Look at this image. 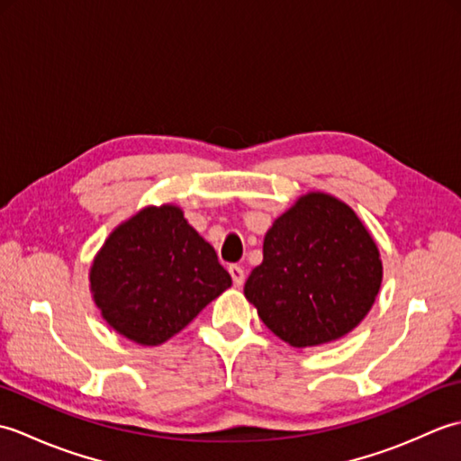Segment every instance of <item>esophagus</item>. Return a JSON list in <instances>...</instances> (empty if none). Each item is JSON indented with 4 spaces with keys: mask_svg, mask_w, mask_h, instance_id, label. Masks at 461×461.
Returning a JSON list of instances; mask_svg holds the SVG:
<instances>
[{
    "mask_svg": "<svg viewBox=\"0 0 461 461\" xmlns=\"http://www.w3.org/2000/svg\"><path fill=\"white\" fill-rule=\"evenodd\" d=\"M230 276L233 279V285L241 287L243 281H246V271H243L240 266H230Z\"/></svg>",
    "mask_w": 461,
    "mask_h": 461,
    "instance_id": "obj_1",
    "label": "esophagus"
}]
</instances>
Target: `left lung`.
<instances>
[{"instance_id": "obj_1", "label": "left lung", "mask_w": 461, "mask_h": 461, "mask_svg": "<svg viewBox=\"0 0 461 461\" xmlns=\"http://www.w3.org/2000/svg\"><path fill=\"white\" fill-rule=\"evenodd\" d=\"M376 241L348 203L307 192L273 221L263 261L243 295L266 327L291 347H317L358 327L376 301Z\"/></svg>"}]
</instances>
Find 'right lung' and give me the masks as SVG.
<instances>
[{"label":"right lung","instance_id":"right-lung-1","mask_svg":"<svg viewBox=\"0 0 461 461\" xmlns=\"http://www.w3.org/2000/svg\"><path fill=\"white\" fill-rule=\"evenodd\" d=\"M95 305L113 330L158 347L231 285L213 248L174 203L146 205L104 240L89 269Z\"/></svg>","mask_w":461,"mask_h":461}]
</instances>
